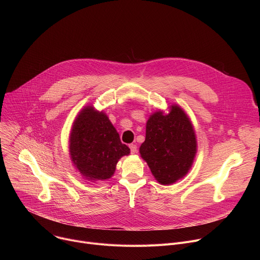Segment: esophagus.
Returning <instances> with one entry per match:
<instances>
[{
    "mask_svg": "<svg viewBox=\"0 0 260 260\" xmlns=\"http://www.w3.org/2000/svg\"><path fill=\"white\" fill-rule=\"evenodd\" d=\"M129 149H131V152H132L133 154H135V153L137 152V145L131 144V145H129Z\"/></svg>",
    "mask_w": 260,
    "mask_h": 260,
    "instance_id": "1",
    "label": "esophagus"
}]
</instances>
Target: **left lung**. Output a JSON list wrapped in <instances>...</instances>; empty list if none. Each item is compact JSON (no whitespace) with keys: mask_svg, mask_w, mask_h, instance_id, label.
<instances>
[{"mask_svg":"<svg viewBox=\"0 0 260 260\" xmlns=\"http://www.w3.org/2000/svg\"><path fill=\"white\" fill-rule=\"evenodd\" d=\"M196 152L192 124L180 107L172 106L169 114L159 111L148 119L140 153L160 184H172L186 175Z\"/></svg>","mask_w":260,"mask_h":260,"instance_id":"1","label":"left lung"}]
</instances>
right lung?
Segmentation results:
<instances>
[{
  "label": "right lung",
  "mask_w": 260,
  "mask_h": 260,
  "mask_svg": "<svg viewBox=\"0 0 260 260\" xmlns=\"http://www.w3.org/2000/svg\"><path fill=\"white\" fill-rule=\"evenodd\" d=\"M129 153L107 115L86 107L74 121L70 136L73 162L88 180H106L115 172L118 159Z\"/></svg>",
  "instance_id": "1"
}]
</instances>
